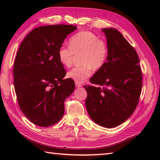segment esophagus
<instances>
[{
	"instance_id": "34e87169",
	"label": "esophagus",
	"mask_w": 160,
	"mask_h": 160,
	"mask_svg": "<svg viewBox=\"0 0 160 160\" xmlns=\"http://www.w3.org/2000/svg\"><path fill=\"white\" fill-rule=\"evenodd\" d=\"M82 84H80V83H78V82H76V87H82Z\"/></svg>"
}]
</instances>
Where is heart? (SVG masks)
I'll use <instances>...</instances> for the list:
<instances>
[{
    "label": "heart",
    "mask_w": 160,
    "mask_h": 160,
    "mask_svg": "<svg viewBox=\"0 0 160 160\" xmlns=\"http://www.w3.org/2000/svg\"><path fill=\"white\" fill-rule=\"evenodd\" d=\"M108 47L102 40L94 33L83 31L78 32L69 39V47H60L58 58L60 64L65 67L73 64L75 55L82 54L81 63L83 65L73 68L67 76L78 83H82L90 77L94 69H98L106 62Z\"/></svg>",
    "instance_id": "heart-1"
}]
</instances>
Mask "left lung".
Segmentation results:
<instances>
[{
    "instance_id": "obj_1",
    "label": "left lung",
    "mask_w": 160,
    "mask_h": 160,
    "mask_svg": "<svg viewBox=\"0 0 160 160\" xmlns=\"http://www.w3.org/2000/svg\"><path fill=\"white\" fill-rule=\"evenodd\" d=\"M107 38L108 57L90 82L86 108L96 124L113 128L122 124L136 108L140 96L142 76L136 51L114 28L102 29Z\"/></svg>"
}]
</instances>
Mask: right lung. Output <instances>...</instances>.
Masks as SVG:
<instances>
[{
    "label": "right lung",
    "mask_w": 160,
    "mask_h": 160,
    "mask_svg": "<svg viewBox=\"0 0 160 160\" xmlns=\"http://www.w3.org/2000/svg\"><path fill=\"white\" fill-rule=\"evenodd\" d=\"M76 26L54 25L33 29L23 40L13 65V84L19 107L32 123L47 127L64 113V101L75 89L58 51Z\"/></svg>",
    "instance_id": "1"
}]
</instances>
